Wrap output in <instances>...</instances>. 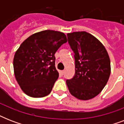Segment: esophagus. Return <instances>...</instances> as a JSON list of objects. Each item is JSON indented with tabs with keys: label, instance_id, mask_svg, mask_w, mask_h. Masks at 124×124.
<instances>
[{
	"label": "esophagus",
	"instance_id": "esophagus-1",
	"mask_svg": "<svg viewBox=\"0 0 124 124\" xmlns=\"http://www.w3.org/2000/svg\"><path fill=\"white\" fill-rule=\"evenodd\" d=\"M60 73H61V74H62V75H63L64 74V73H65V71H64V70H62V71H60Z\"/></svg>",
	"mask_w": 124,
	"mask_h": 124
}]
</instances>
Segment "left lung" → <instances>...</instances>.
Masks as SVG:
<instances>
[{
	"instance_id": "8db88e82",
	"label": "left lung",
	"mask_w": 124,
	"mask_h": 124,
	"mask_svg": "<svg viewBox=\"0 0 124 124\" xmlns=\"http://www.w3.org/2000/svg\"><path fill=\"white\" fill-rule=\"evenodd\" d=\"M73 51L75 74L66 80L70 93L82 100L92 99L102 91L111 73L108 51L96 37L85 31L67 34Z\"/></svg>"
}]
</instances>
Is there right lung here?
<instances>
[{"mask_svg": "<svg viewBox=\"0 0 124 124\" xmlns=\"http://www.w3.org/2000/svg\"><path fill=\"white\" fill-rule=\"evenodd\" d=\"M67 41L64 33L44 30L33 34L21 44L15 54L13 69L25 94L41 98L50 93L59 76L54 54Z\"/></svg>", "mask_w": 124, "mask_h": 124, "instance_id": "add662e5", "label": "right lung"}]
</instances>
